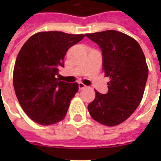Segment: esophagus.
<instances>
[{"instance_id": "34e87169", "label": "esophagus", "mask_w": 161, "mask_h": 161, "mask_svg": "<svg viewBox=\"0 0 161 161\" xmlns=\"http://www.w3.org/2000/svg\"><path fill=\"white\" fill-rule=\"evenodd\" d=\"M78 88H79V90H82V89H83V88H86V86L84 85L83 83H78Z\"/></svg>"}]
</instances>
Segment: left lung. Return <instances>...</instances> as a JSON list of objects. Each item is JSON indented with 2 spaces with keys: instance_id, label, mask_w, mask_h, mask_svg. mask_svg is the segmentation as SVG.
<instances>
[{
  "instance_id": "8db88e82",
  "label": "left lung",
  "mask_w": 161,
  "mask_h": 161,
  "mask_svg": "<svg viewBox=\"0 0 161 161\" xmlns=\"http://www.w3.org/2000/svg\"><path fill=\"white\" fill-rule=\"evenodd\" d=\"M85 36L100 47L104 76L110 78L107 93L95 90L88 112L102 125H119L142 100L149 73L145 54L137 41L120 31L108 30Z\"/></svg>"
}]
</instances>
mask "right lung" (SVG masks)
Masks as SVG:
<instances>
[{
  "label": "right lung",
  "mask_w": 161,
  "mask_h": 161,
  "mask_svg": "<svg viewBox=\"0 0 161 161\" xmlns=\"http://www.w3.org/2000/svg\"><path fill=\"white\" fill-rule=\"evenodd\" d=\"M84 37L62 31H42L25 42L16 57L13 86L16 98L31 119L42 125L57 124L67 114L77 83L57 78L71 47Z\"/></svg>",
  "instance_id": "1"
}]
</instances>
